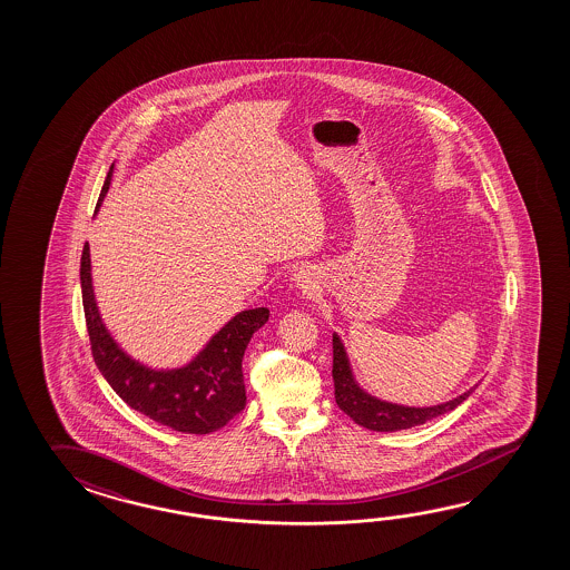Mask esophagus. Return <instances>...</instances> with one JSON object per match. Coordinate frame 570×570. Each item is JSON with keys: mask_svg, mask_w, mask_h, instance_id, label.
<instances>
[{"mask_svg": "<svg viewBox=\"0 0 570 570\" xmlns=\"http://www.w3.org/2000/svg\"><path fill=\"white\" fill-rule=\"evenodd\" d=\"M294 276H296V282H298L299 288H312V272H309V268H299Z\"/></svg>", "mask_w": 570, "mask_h": 570, "instance_id": "obj_1", "label": "esophagus"}]
</instances>
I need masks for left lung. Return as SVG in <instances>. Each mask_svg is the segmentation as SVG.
Returning <instances> with one entry per match:
<instances>
[{
  "label": "left lung",
  "mask_w": 570,
  "mask_h": 570,
  "mask_svg": "<svg viewBox=\"0 0 570 570\" xmlns=\"http://www.w3.org/2000/svg\"><path fill=\"white\" fill-rule=\"evenodd\" d=\"M332 375H334V393H336V403L345 415L362 425L365 430L372 431H400L410 430L415 425H421L425 421L439 417L448 411L455 410L459 403L465 402L469 393L459 395L455 400L433 407H403L395 403H385L375 400L372 395L362 392L357 383L352 377L350 364L345 357L344 345L340 337L334 334V365H332Z\"/></svg>",
  "instance_id": "obj_1"
}]
</instances>
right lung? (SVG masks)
<instances>
[{
    "label": "right lung",
    "instance_id": "obj_1",
    "mask_svg": "<svg viewBox=\"0 0 570 570\" xmlns=\"http://www.w3.org/2000/svg\"><path fill=\"white\" fill-rule=\"evenodd\" d=\"M105 178L97 208L111 185ZM85 324L95 364L129 407L170 430L205 435L225 428L246 405L243 357L254 332L264 326L271 309H244L216 334L200 355L180 370L153 372L122 354L107 334L95 304L89 246L81 254Z\"/></svg>",
    "mask_w": 570,
    "mask_h": 570
}]
</instances>
